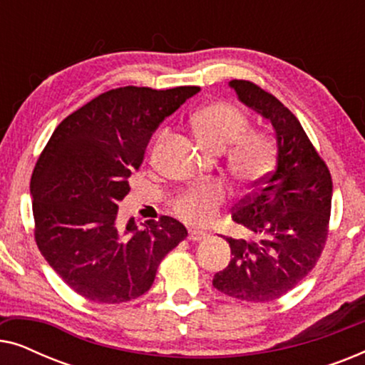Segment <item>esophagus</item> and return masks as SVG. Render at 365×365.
Returning <instances> with one entry per match:
<instances>
[{
    "mask_svg": "<svg viewBox=\"0 0 365 365\" xmlns=\"http://www.w3.org/2000/svg\"><path fill=\"white\" fill-rule=\"evenodd\" d=\"M204 237H206V234H202V232H197V231H189V236H187L189 241H192V242L202 241Z\"/></svg>",
    "mask_w": 365,
    "mask_h": 365,
    "instance_id": "obj_1",
    "label": "esophagus"
}]
</instances>
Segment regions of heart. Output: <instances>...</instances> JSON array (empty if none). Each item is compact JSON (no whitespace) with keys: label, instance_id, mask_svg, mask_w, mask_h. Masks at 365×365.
<instances>
[{"label":"heart","instance_id":"obj_1","mask_svg":"<svg viewBox=\"0 0 365 365\" xmlns=\"http://www.w3.org/2000/svg\"><path fill=\"white\" fill-rule=\"evenodd\" d=\"M194 133L211 153L226 154V168L232 179L242 186L262 181L274 169L277 144L269 133L249 131V118L237 106L226 101H214L192 116ZM169 136V129L158 133L154 146ZM226 202V191L216 182L192 186L173 199V211L191 226H207Z\"/></svg>","mask_w":365,"mask_h":365}]
</instances>
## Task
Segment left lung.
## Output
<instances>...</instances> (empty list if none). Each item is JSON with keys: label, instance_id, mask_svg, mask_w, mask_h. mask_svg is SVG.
I'll list each match as a JSON object with an SVG mask.
<instances>
[{"label": "left lung", "instance_id": "8db88e82", "mask_svg": "<svg viewBox=\"0 0 365 365\" xmlns=\"http://www.w3.org/2000/svg\"><path fill=\"white\" fill-rule=\"evenodd\" d=\"M246 106L272 123L277 166L232 209L247 237H226L231 262L214 274L212 286L247 302L276 301L316 266L326 246L332 178L299 119L256 83L232 79Z\"/></svg>", "mask_w": 365, "mask_h": 365}]
</instances>
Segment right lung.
Masks as SVG:
<instances>
[{
	"label": "right lung",
	"instance_id": "right-lung-1",
	"mask_svg": "<svg viewBox=\"0 0 365 365\" xmlns=\"http://www.w3.org/2000/svg\"><path fill=\"white\" fill-rule=\"evenodd\" d=\"M199 91L124 86L64 118L31 176L34 241L74 292L119 304L151 289L164 256L187 236L174 217L116 227L128 179L143 164L154 129Z\"/></svg>",
	"mask_w": 365,
	"mask_h": 365
}]
</instances>
